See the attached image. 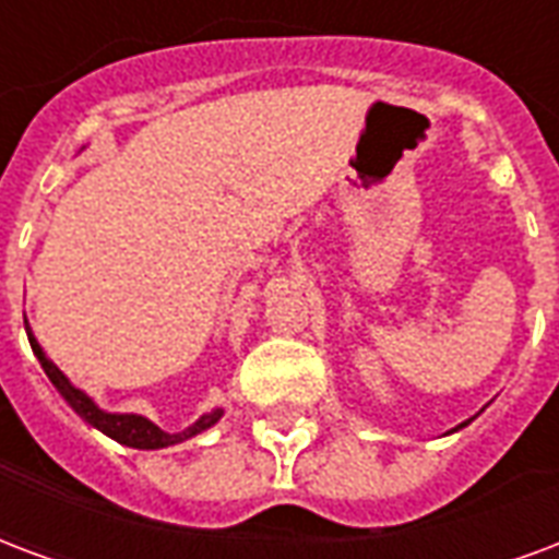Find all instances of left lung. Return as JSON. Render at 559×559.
<instances>
[{"mask_svg":"<svg viewBox=\"0 0 559 559\" xmlns=\"http://www.w3.org/2000/svg\"><path fill=\"white\" fill-rule=\"evenodd\" d=\"M471 420H474V417H471ZM462 427H468V420H465V424H459V427H456V429H462Z\"/></svg>","mask_w":559,"mask_h":559,"instance_id":"obj_1","label":"left lung"}]
</instances>
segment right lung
Wrapping results in <instances>:
<instances>
[{"mask_svg":"<svg viewBox=\"0 0 559 559\" xmlns=\"http://www.w3.org/2000/svg\"><path fill=\"white\" fill-rule=\"evenodd\" d=\"M26 334H28V343H32V353L37 355V361H40V367H44V373L49 376V382L56 384V391L68 400V406L73 408L85 424H91L94 429H100L103 436L115 438L118 444H127V448H135V450L171 448V444H180V441H186V438H192L198 436V432L210 429L213 424H218V417H222V408H213L210 415L198 417L195 424H192L189 429H183V432H165V429H159L153 420H147V417L142 415H111V412H103V408L97 406L85 391L73 388L68 376L61 373L59 367L49 361L47 353L40 349V343L35 341V334H32V329H28V322H26Z\"/></svg>","mask_w":559,"mask_h":559,"instance_id":"obj_1","label":"right lung"}]
</instances>
